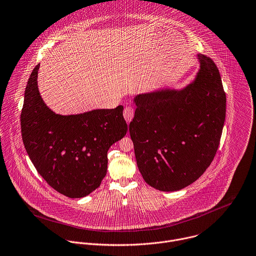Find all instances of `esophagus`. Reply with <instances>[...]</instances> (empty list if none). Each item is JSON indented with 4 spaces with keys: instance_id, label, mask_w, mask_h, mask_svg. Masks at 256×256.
Returning a JSON list of instances; mask_svg holds the SVG:
<instances>
[{
    "instance_id": "1",
    "label": "esophagus",
    "mask_w": 256,
    "mask_h": 256,
    "mask_svg": "<svg viewBox=\"0 0 256 256\" xmlns=\"http://www.w3.org/2000/svg\"><path fill=\"white\" fill-rule=\"evenodd\" d=\"M134 114V110L132 106H126L124 108V120H126L128 122H130L132 120Z\"/></svg>"
}]
</instances>
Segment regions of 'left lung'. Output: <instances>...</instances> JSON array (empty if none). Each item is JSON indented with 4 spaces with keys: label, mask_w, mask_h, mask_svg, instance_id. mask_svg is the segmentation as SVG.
<instances>
[{
    "label": "left lung",
    "mask_w": 256,
    "mask_h": 256,
    "mask_svg": "<svg viewBox=\"0 0 256 256\" xmlns=\"http://www.w3.org/2000/svg\"><path fill=\"white\" fill-rule=\"evenodd\" d=\"M196 80L180 90H162L134 98L130 124L138 168L144 182L162 192L194 182L218 152L226 96L214 62L198 54Z\"/></svg>",
    "instance_id": "left-lung-1"
}]
</instances>
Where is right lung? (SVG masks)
<instances>
[{
    "label": "right lung",
    "instance_id": "add662e5",
    "mask_svg": "<svg viewBox=\"0 0 256 256\" xmlns=\"http://www.w3.org/2000/svg\"><path fill=\"white\" fill-rule=\"evenodd\" d=\"M28 80L20 114L26 150L40 176L58 192L84 198L96 190L108 170V150L128 124L122 106L62 116L50 110L38 90V70Z\"/></svg>",
    "mask_w": 256,
    "mask_h": 256
}]
</instances>
